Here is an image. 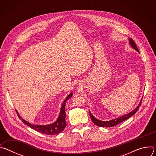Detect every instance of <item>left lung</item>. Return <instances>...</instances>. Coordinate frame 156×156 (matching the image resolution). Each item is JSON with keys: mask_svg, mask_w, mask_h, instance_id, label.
Segmentation results:
<instances>
[{"mask_svg": "<svg viewBox=\"0 0 156 156\" xmlns=\"http://www.w3.org/2000/svg\"><path fill=\"white\" fill-rule=\"evenodd\" d=\"M129 44L130 46H131L132 48L134 49L135 50H136L137 52H139V51H138V49L136 45V44L135 42V41H133L132 39H130L129 38ZM142 99L143 98L141 99L140 104H139V105L136 107V108L135 109L133 110V111H131V112L126 114V115H124L120 117H119V118H117V119H113L112 120H109V121H101V120H99L98 119H97L96 118H95L91 113L90 110L89 111L90 112V117L92 120V121L93 122V123L97 125V126H101V127H112V126H114L118 124H119L120 123L127 120L128 119H129V117H131V116H133V115H134L137 111L140 108V106L141 105V102H142Z\"/></svg>", "mask_w": 156, "mask_h": 156, "instance_id": "obj_1", "label": "left lung"}]
</instances>
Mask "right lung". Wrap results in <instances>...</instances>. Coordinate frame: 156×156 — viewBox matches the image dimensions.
Returning <instances> with one entry per match:
<instances>
[{
  "label": "right lung",
  "mask_w": 156,
  "mask_h": 156,
  "mask_svg": "<svg viewBox=\"0 0 156 156\" xmlns=\"http://www.w3.org/2000/svg\"><path fill=\"white\" fill-rule=\"evenodd\" d=\"M72 96H73V94L72 92L67 97H66V98L65 99V101H63V102L62 104L60 114H59L57 120L53 123H51L49 125H33L31 123H30L29 122H27L24 119H22V118L18 114L16 110V112L18 114V117L21 119L22 122H23L25 124L29 126L30 127H31V128H33V129L39 132V133H43V134H45V135H56V134H58V133H60L61 131H62L66 126V123L65 122V117H66L65 104H66V101H67L69 98H72Z\"/></svg>",
  "instance_id": "obj_1"
}]
</instances>
